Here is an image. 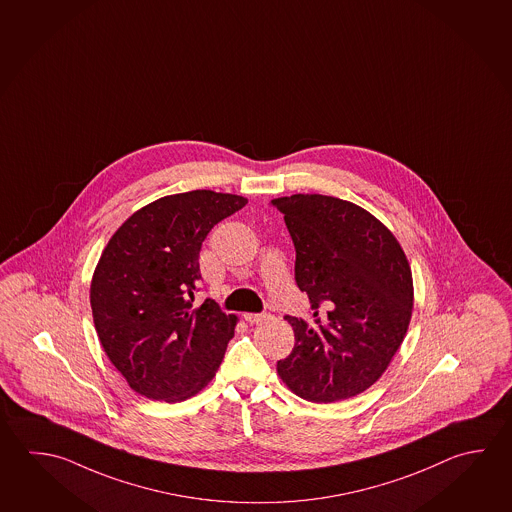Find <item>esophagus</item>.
I'll return each instance as SVG.
<instances>
[{
    "label": "esophagus",
    "mask_w": 512,
    "mask_h": 512,
    "mask_svg": "<svg viewBox=\"0 0 512 512\" xmlns=\"http://www.w3.org/2000/svg\"><path fill=\"white\" fill-rule=\"evenodd\" d=\"M267 314H243V319L247 321V323H251V325H258L261 321H265L267 319Z\"/></svg>",
    "instance_id": "1"
}]
</instances>
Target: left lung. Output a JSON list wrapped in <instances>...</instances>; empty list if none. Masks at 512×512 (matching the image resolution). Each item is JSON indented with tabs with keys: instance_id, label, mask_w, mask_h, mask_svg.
Listing matches in <instances>:
<instances>
[{
	"instance_id": "8db88e82",
	"label": "left lung",
	"mask_w": 512,
	"mask_h": 512,
	"mask_svg": "<svg viewBox=\"0 0 512 512\" xmlns=\"http://www.w3.org/2000/svg\"><path fill=\"white\" fill-rule=\"evenodd\" d=\"M296 247L312 321L285 316L296 344L278 375L301 399H352L379 381L408 332L413 278L390 229L335 196L274 198Z\"/></svg>"
}]
</instances>
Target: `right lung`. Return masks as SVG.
I'll list each match as a JSON object with an SVG mask.
<instances>
[{
  "label": "right lung",
  "mask_w": 512,
  "mask_h": 512,
  "mask_svg": "<svg viewBox=\"0 0 512 512\" xmlns=\"http://www.w3.org/2000/svg\"><path fill=\"white\" fill-rule=\"evenodd\" d=\"M247 198L196 189L140 207L104 247L90 285L93 325L113 366L142 397L180 402L222 364L238 316L213 299L193 307L198 254Z\"/></svg>",
  "instance_id": "obj_1"
}]
</instances>
